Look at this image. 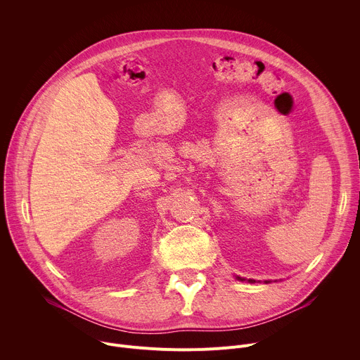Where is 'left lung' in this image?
<instances>
[{
	"mask_svg": "<svg viewBox=\"0 0 360 360\" xmlns=\"http://www.w3.org/2000/svg\"><path fill=\"white\" fill-rule=\"evenodd\" d=\"M236 279H238V281H242V282L245 281V279H243V278H240V276H236ZM248 282H249V283H255V281H253V279H248ZM269 282H271V281H265V283H269Z\"/></svg>",
	"mask_w": 360,
	"mask_h": 360,
	"instance_id": "obj_1",
	"label": "left lung"
}]
</instances>
